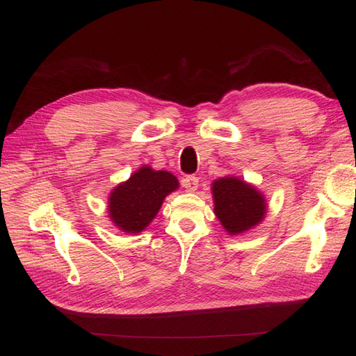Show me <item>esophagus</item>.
Returning a JSON list of instances; mask_svg holds the SVG:
<instances>
[{
    "instance_id": "esophagus-1",
    "label": "esophagus",
    "mask_w": 356,
    "mask_h": 356,
    "mask_svg": "<svg viewBox=\"0 0 356 356\" xmlns=\"http://www.w3.org/2000/svg\"><path fill=\"white\" fill-rule=\"evenodd\" d=\"M181 185L188 191V193H195L198 188V177L195 176H188L181 180Z\"/></svg>"
}]
</instances>
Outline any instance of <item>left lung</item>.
<instances>
[{"instance_id":"1","label":"left lung","mask_w":356,"mask_h":356,"mask_svg":"<svg viewBox=\"0 0 356 356\" xmlns=\"http://www.w3.org/2000/svg\"><path fill=\"white\" fill-rule=\"evenodd\" d=\"M213 212L230 236L247 233L265 220L268 203L263 193L238 176H225L212 184Z\"/></svg>"}]
</instances>
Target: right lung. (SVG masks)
I'll list each match as a JSON object with an SVG mask.
<instances>
[{"label": "right lung", "instance_id": "1", "mask_svg": "<svg viewBox=\"0 0 356 356\" xmlns=\"http://www.w3.org/2000/svg\"><path fill=\"white\" fill-rule=\"evenodd\" d=\"M179 189V180L167 170L143 165L108 195V216L127 234L144 232L158 215L167 195Z\"/></svg>", "mask_w": 356, "mask_h": 356}]
</instances>
